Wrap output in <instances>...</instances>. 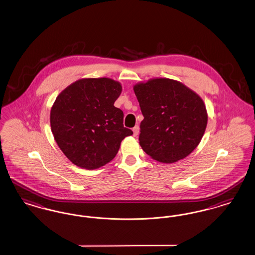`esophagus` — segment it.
Returning <instances> with one entry per match:
<instances>
[{
	"label": "esophagus",
	"mask_w": 255,
	"mask_h": 255,
	"mask_svg": "<svg viewBox=\"0 0 255 255\" xmlns=\"http://www.w3.org/2000/svg\"><path fill=\"white\" fill-rule=\"evenodd\" d=\"M133 135L134 136H136L137 134H138V133H139V127L137 126V125H135L134 127L133 128Z\"/></svg>",
	"instance_id": "34e87169"
}]
</instances>
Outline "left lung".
<instances>
[{"label":"left lung","mask_w":255,"mask_h":255,"mask_svg":"<svg viewBox=\"0 0 255 255\" xmlns=\"http://www.w3.org/2000/svg\"><path fill=\"white\" fill-rule=\"evenodd\" d=\"M144 117L139 144L147 155L163 163L186 158L206 131L207 112L203 99L182 82L152 78L133 85Z\"/></svg>","instance_id":"8db88e82"}]
</instances>
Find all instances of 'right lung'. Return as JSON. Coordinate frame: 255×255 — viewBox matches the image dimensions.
I'll return each mask as SVG.
<instances>
[{
    "label": "right lung",
    "mask_w": 255,
    "mask_h": 255,
    "mask_svg": "<svg viewBox=\"0 0 255 255\" xmlns=\"http://www.w3.org/2000/svg\"><path fill=\"white\" fill-rule=\"evenodd\" d=\"M122 84L108 77L82 78L68 86L50 110V127L64 155L84 169H97L118 154L132 135L123 126V112L114 106Z\"/></svg>",
    "instance_id": "obj_1"
}]
</instances>
